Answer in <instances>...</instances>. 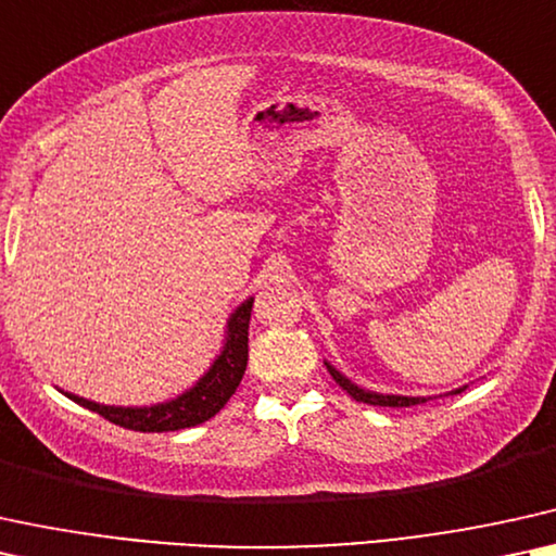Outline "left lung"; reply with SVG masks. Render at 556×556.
<instances>
[{
	"label": "left lung",
	"instance_id": "1",
	"mask_svg": "<svg viewBox=\"0 0 556 556\" xmlns=\"http://www.w3.org/2000/svg\"><path fill=\"white\" fill-rule=\"evenodd\" d=\"M330 377L336 379V384H339L341 390H346L351 397L356 400V403H367V405H379V407H410V405H418V403H426L424 397H403V395H377V392H367L362 388H356L354 382H349L346 377L341 375V371H336L330 364H326Z\"/></svg>",
	"mask_w": 556,
	"mask_h": 556
}]
</instances>
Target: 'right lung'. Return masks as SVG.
I'll return each mask as SVG.
<instances>
[{"instance_id":"add662e5","label":"right lung","mask_w":556,"mask_h":556,"mask_svg":"<svg viewBox=\"0 0 556 556\" xmlns=\"http://www.w3.org/2000/svg\"><path fill=\"white\" fill-rule=\"evenodd\" d=\"M254 300H245L238 311L230 315L228 320V336L226 346H223L220 356H217L213 367L192 390L185 395L168 400V403H159L151 407H115V405H100L91 400L66 395L91 413L102 416L110 424L130 428V431L143 433H164V431H179V428H192L205 424L228 403L238 384H241L245 364H249V320Z\"/></svg>"}]
</instances>
